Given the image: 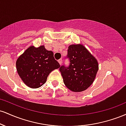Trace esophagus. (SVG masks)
I'll return each instance as SVG.
<instances>
[{
  "label": "esophagus",
  "mask_w": 126,
  "mask_h": 126,
  "mask_svg": "<svg viewBox=\"0 0 126 126\" xmlns=\"http://www.w3.org/2000/svg\"><path fill=\"white\" fill-rule=\"evenodd\" d=\"M58 62L59 63V64L61 65V64H62V59H59V60H58Z\"/></svg>",
  "instance_id": "obj_1"
}]
</instances>
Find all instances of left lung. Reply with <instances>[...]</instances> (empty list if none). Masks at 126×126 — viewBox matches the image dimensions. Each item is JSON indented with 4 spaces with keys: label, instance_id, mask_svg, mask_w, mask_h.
<instances>
[{
    "label": "left lung",
    "instance_id": "1",
    "mask_svg": "<svg viewBox=\"0 0 126 126\" xmlns=\"http://www.w3.org/2000/svg\"><path fill=\"white\" fill-rule=\"evenodd\" d=\"M67 58L70 61L69 66L62 65L59 69L64 85L73 92L86 90L96 77L97 60L82 44L69 46Z\"/></svg>",
    "mask_w": 126,
    "mask_h": 126
}]
</instances>
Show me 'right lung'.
Wrapping results in <instances>:
<instances>
[{
	"label": "right lung",
	"instance_id": "obj_1",
	"mask_svg": "<svg viewBox=\"0 0 126 126\" xmlns=\"http://www.w3.org/2000/svg\"><path fill=\"white\" fill-rule=\"evenodd\" d=\"M16 70L22 80L31 88H38L44 85L50 72L60 67L54 58L51 51L31 46L21 54L16 62Z\"/></svg>",
	"mask_w": 126,
	"mask_h": 126
}]
</instances>
